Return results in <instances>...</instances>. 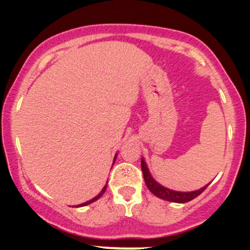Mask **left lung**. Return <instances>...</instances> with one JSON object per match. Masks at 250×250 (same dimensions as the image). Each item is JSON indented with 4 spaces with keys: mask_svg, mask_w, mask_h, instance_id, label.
<instances>
[{
    "mask_svg": "<svg viewBox=\"0 0 250 250\" xmlns=\"http://www.w3.org/2000/svg\"><path fill=\"white\" fill-rule=\"evenodd\" d=\"M141 168H142L143 177H145V182L146 185H147L149 190H150L155 196L160 197V199L166 200V201H170V202H176V203L189 202V201H191L193 199H195V197L199 196V195L208 187L207 185L203 188L199 189V190L187 191V193H185V191H175V190H171V189L163 187V186L160 185V183H157L156 181L153 179V176H151L150 173H149V169L143 159L141 160Z\"/></svg>",
    "mask_w": 250,
    "mask_h": 250,
    "instance_id": "8db88e82",
    "label": "left lung"
}]
</instances>
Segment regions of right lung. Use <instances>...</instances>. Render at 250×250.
<instances>
[{
	"label": "right lung",
	"instance_id": "right-lung-1",
	"mask_svg": "<svg viewBox=\"0 0 250 250\" xmlns=\"http://www.w3.org/2000/svg\"><path fill=\"white\" fill-rule=\"evenodd\" d=\"M116 156L117 155H115V157H114V162H115V160H116ZM105 189H107V185L104 186V187H103V189L101 190V193H100L99 195H97V196H95L94 197V199H91V200H89V201H87V202H84V203H82V205H79V206H76V207H83V206H87V205H90V203H93V202H95L96 200H99L100 197L102 196L103 195V193H104L105 191Z\"/></svg>",
	"mask_w": 250,
	"mask_h": 250
}]
</instances>
